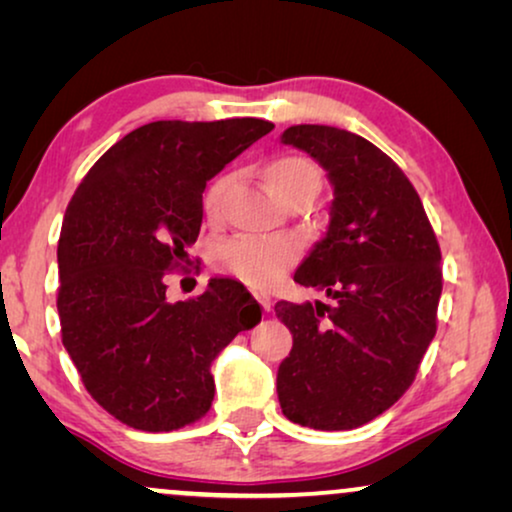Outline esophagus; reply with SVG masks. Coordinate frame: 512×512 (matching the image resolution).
<instances>
[{
	"mask_svg": "<svg viewBox=\"0 0 512 512\" xmlns=\"http://www.w3.org/2000/svg\"><path fill=\"white\" fill-rule=\"evenodd\" d=\"M254 298L263 305L265 312L270 310V296H268V293H265V291H254Z\"/></svg>",
	"mask_w": 512,
	"mask_h": 512,
	"instance_id": "34e87169",
	"label": "esophagus"
}]
</instances>
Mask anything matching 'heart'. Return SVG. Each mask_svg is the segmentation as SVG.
<instances>
[{
  "instance_id": "b5f03b06",
  "label": "heart",
  "mask_w": 512,
  "mask_h": 512,
  "mask_svg": "<svg viewBox=\"0 0 512 512\" xmlns=\"http://www.w3.org/2000/svg\"><path fill=\"white\" fill-rule=\"evenodd\" d=\"M270 191L282 198L286 191L300 184L319 186V174L310 160L284 156L272 160L265 170ZM230 186V177L216 179L205 195V212L216 216L221 202L226 198ZM298 258V247L282 237H235V240L223 242L216 249L214 261L223 272L244 279L247 284L265 286L282 275L289 265Z\"/></svg>"
}]
</instances>
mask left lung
<instances>
[{
  "label": "left lung",
  "mask_w": 512,
  "mask_h": 512,
  "mask_svg": "<svg viewBox=\"0 0 512 512\" xmlns=\"http://www.w3.org/2000/svg\"><path fill=\"white\" fill-rule=\"evenodd\" d=\"M279 139L333 186L326 233L293 275L331 303L275 305L293 335L279 405L293 424L356 429L405 394L436 335L440 247L415 186L368 139L331 125H291Z\"/></svg>",
  "instance_id": "obj_1"
}]
</instances>
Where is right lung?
<instances>
[{
    "label": "right lung",
    "mask_w": 512,
    "mask_h": 512,
    "mask_svg": "<svg viewBox=\"0 0 512 512\" xmlns=\"http://www.w3.org/2000/svg\"><path fill=\"white\" fill-rule=\"evenodd\" d=\"M261 118L156 121L116 142L76 188L58 242L62 345L88 394L139 431L193 424L214 401L212 363L261 307L212 277L198 298L167 300L202 226V193L256 139Z\"/></svg>",
    "instance_id": "add662e5"
}]
</instances>
